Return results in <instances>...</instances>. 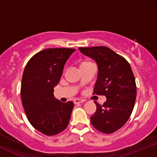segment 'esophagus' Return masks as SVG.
<instances>
[{
  "mask_svg": "<svg viewBox=\"0 0 157 157\" xmlns=\"http://www.w3.org/2000/svg\"><path fill=\"white\" fill-rule=\"evenodd\" d=\"M85 100H81V99H78L76 98L74 100V103L75 104H79V103H82V102H84Z\"/></svg>",
  "mask_w": 157,
  "mask_h": 157,
  "instance_id": "1",
  "label": "esophagus"
}]
</instances>
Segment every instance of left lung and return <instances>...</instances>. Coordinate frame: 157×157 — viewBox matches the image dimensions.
I'll list each match as a JSON object with an SVG mask.
<instances>
[{
    "instance_id": "1",
    "label": "left lung",
    "mask_w": 157,
    "mask_h": 157,
    "mask_svg": "<svg viewBox=\"0 0 157 157\" xmlns=\"http://www.w3.org/2000/svg\"><path fill=\"white\" fill-rule=\"evenodd\" d=\"M79 50L97 63L98 74L94 94L106 97L102 105L94 101L97 110L91 122L100 132L111 134L125 125L134 109L136 86L131 66L105 46L80 47Z\"/></svg>"
}]
</instances>
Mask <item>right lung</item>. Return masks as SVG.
Instances as JSON below:
<instances>
[{
	"label": "right lung",
	"mask_w": 157,
	"mask_h": 157,
	"mask_svg": "<svg viewBox=\"0 0 157 157\" xmlns=\"http://www.w3.org/2000/svg\"><path fill=\"white\" fill-rule=\"evenodd\" d=\"M75 48H47L27 63L23 74L21 95L27 119L36 130L53 136L66 129L74 103L62 102L54 97L66 60Z\"/></svg>",
	"instance_id": "right-lung-1"
}]
</instances>
